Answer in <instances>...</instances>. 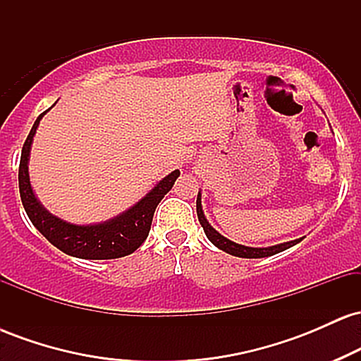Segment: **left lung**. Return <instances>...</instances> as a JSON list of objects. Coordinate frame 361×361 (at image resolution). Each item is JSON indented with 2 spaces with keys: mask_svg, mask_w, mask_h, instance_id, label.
Listing matches in <instances>:
<instances>
[{
  "mask_svg": "<svg viewBox=\"0 0 361 361\" xmlns=\"http://www.w3.org/2000/svg\"><path fill=\"white\" fill-rule=\"evenodd\" d=\"M197 215H198V221H200V224H202V227H204L207 238H209V241L214 243L219 250L229 252V255H233V256H239V258H264V256L276 255V252L288 250V247H292L293 244L300 243V239H295V241L276 244V246H271V247H247V246H243V244H235L233 241H229V239L219 234L217 231H215L214 227L207 222L204 210H202L200 193H198V197H197Z\"/></svg>",
  "mask_w": 361,
  "mask_h": 361,
  "instance_id": "1",
  "label": "left lung"
}]
</instances>
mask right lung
<instances>
[{
    "mask_svg": "<svg viewBox=\"0 0 361 361\" xmlns=\"http://www.w3.org/2000/svg\"><path fill=\"white\" fill-rule=\"evenodd\" d=\"M44 114H40L37 117L30 134H28L27 140H25L22 157H20V198H22L23 209L27 212L28 219L40 231V234L49 243L54 244L57 250L66 252V255L76 256V258L115 259L134 252L147 239L156 207L163 200L164 195L173 188L176 178L180 176V171L176 169V171H173L164 180H161L142 200L137 202L132 209H128L127 212L120 214L118 217L111 219L109 222L94 224V226H76V224L61 221V219L49 214L39 204L34 192H32L30 178H28L30 146Z\"/></svg>",
    "mask_w": 361,
    "mask_h": 361,
    "instance_id": "right-lung-1",
    "label": "right lung"
}]
</instances>
